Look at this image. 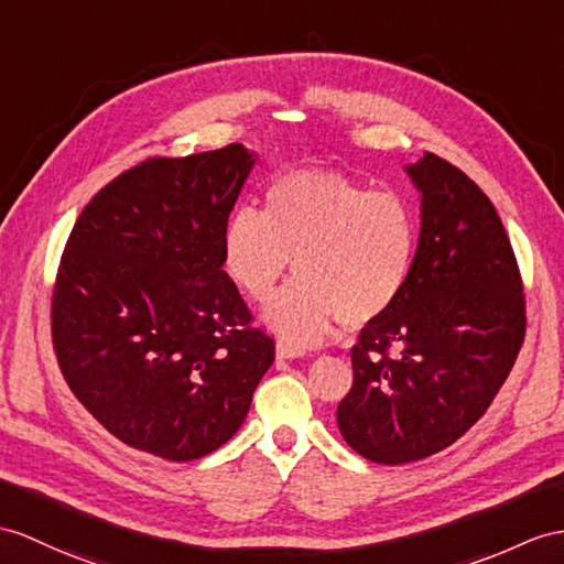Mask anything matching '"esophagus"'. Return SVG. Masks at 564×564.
I'll return each mask as SVG.
<instances>
[{"label":"esophagus","mask_w":564,"mask_h":564,"mask_svg":"<svg viewBox=\"0 0 564 564\" xmlns=\"http://www.w3.org/2000/svg\"><path fill=\"white\" fill-rule=\"evenodd\" d=\"M274 354H278V359H296V356H304V349L290 345V341H278Z\"/></svg>","instance_id":"obj_1"}]
</instances>
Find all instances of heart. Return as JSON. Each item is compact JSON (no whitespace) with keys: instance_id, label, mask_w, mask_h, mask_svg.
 Wrapping results in <instances>:
<instances>
[{"instance_id":"heart-1","label":"heart","mask_w":564,"mask_h":564,"mask_svg":"<svg viewBox=\"0 0 564 564\" xmlns=\"http://www.w3.org/2000/svg\"><path fill=\"white\" fill-rule=\"evenodd\" d=\"M419 215L404 196L299 170L274 178L265 210L241 205L223 235L229 280L268 304L294 260L299 278L272 301L265 325L294 347L321 341L339 318L361 327L392 311L419 256Z\"/></svg>"}]
</instances>
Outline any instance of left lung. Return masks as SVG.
<instances>
[{"instance_id": "1", "label": "left lung", "mask_w": 564, "mask_h": 564, "mask_svg": "<svg viewBox=\"0 0 564 564\" xmlns=\"http://www.w3.org/2000/svg\"><path fill=\"white\" fill-rule=\"evenodd\" d=\"M416 268L392 311L351 347L339 433L378 464L449 447L486 414L527 335L524 284L490 198L455 164L423 153Z\"/></svg>"}]
</instances>
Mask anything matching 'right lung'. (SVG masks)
Listing matches in <instances>:
<instances>
[{
  "label": "right lung",
  "instance_id": "obj_1",
  "mask_svg": "<svg viewBox=\"0 0 564 564\" xmlns=\"http://www.w3.org/2000/svg\"><path fill=\"white\" fill-rule=\"evenodd\" d=\"M253 153L150 158L112 178L68 235L52 345L76 400L121 443L170 462L239 431L274 339L223 270Z\"/></svg>",
  "mask_w": 564,
  "mask_h": 564
}]
</instances>
